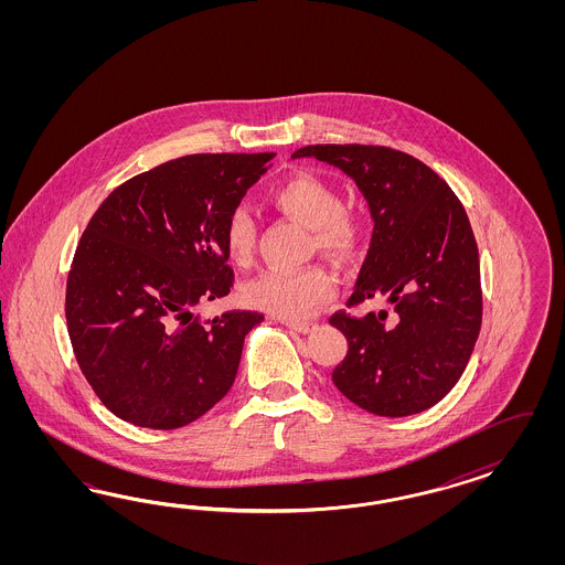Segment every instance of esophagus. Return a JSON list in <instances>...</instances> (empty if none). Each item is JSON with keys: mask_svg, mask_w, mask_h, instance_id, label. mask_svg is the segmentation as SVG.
<instances>
[{"mask_svg": "<svg viewBox=\"0 0 565 565\" xmlns=\"http://www.w3.org/2000/svg\"><path fill=\"white\" fill-rule=\"evenodd\" d=\"M286 326L298 331V333H312L317 329V323H310V321H296V323H286Z\"/></svg>", "mask_w": 565, "mask_h": 565, "instance_id": "obj_1", "label": "esophagus"}]
</instances>
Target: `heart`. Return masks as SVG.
Here are the masks:
<instances>
[{
    "label": "heart",
    "instance_id": "heart-1",
    "mask_svg": "<svg viewBox=\"0 0 565 565\" xmlns=\"http://www.w3.org/2000/svg\"><path fill=\"white\" fill-rule=\"evenodd\" d=\"M284 215L312 230L319 250L331 257L352 255L359 244V227L342 211V199L327 182L298 173L271 192ZM225 253L236 265H246L255 250V222L244 206H234L223 225ZM338 291L335 277L326 267L305 269H265L244 286L248 307L265 310L284 321H298L312 315Z\"/></svg>",
    "mask_w": 565,
    "mask_h": 565
}]
</instances>
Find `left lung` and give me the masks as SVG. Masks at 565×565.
I'll use <instances>...</instances> for the list:
<instances>
[{
	"label": "left lung",
	"mask_w": 565,
	"mask_h": 565,
	"mask_svg": "<svg viewBox=\"0 0 565 565\" xmlns=\"http://www.w3.org/2000/svg\"><path fill=\"white\" fill-rule=\"evenodd\" d=\"M343 171L364 196L373 236L345 307L383 298L379 317L335 312L348 340L335 387L376 416H411L462 376L482 321L479 248L462 203L411 154L371 145H312L291 154Z\"/></svg>",
	"instance_id": "left-lung-1"
}]
</instances>
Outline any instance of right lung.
<instances>
[{
  "label": "right lung",
  "mask_w": 565,
  "mask_h": 565,
  "mask_svg": "<svg viewBox=\"0 0 565 565\" xmlns=\"http://www.w3.org/2000/svg\"><path fill=\"white\" fill-rule=\"evenodd\" d=\"M275 153L186 154L135 175L90 217L66 286L74 356L105 408L170 430L234 385L248 331L232 310L199 323L192 308L230 294L223 225Z\"/></svg>",
  "instance_id": "add662e5"
}]
</instances>
